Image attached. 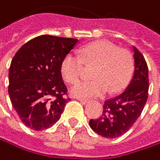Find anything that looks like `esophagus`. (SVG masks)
<instances>
[{"label": "esophagus", "mask_w": 160, "mask_h": 160, "mask_svg": "<svg viewBox=\"0 0 160 160\" xmlns=\"http://www.w3.org/2000/svg\"><path fill=\"white\" fill-rule=\"evenodd\" d=\"M79 102H82V104H85V103H87L88 102V99H86V98H77Z\"/></svg>", "instance_id": "34e87169"}]
</instances>
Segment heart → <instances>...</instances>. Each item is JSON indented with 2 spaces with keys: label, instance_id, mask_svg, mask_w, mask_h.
<instances>
[{
  "label": "heart",
  "instance_id": "1",
  "mask_svg": "<svg viewBox=\"0 0 160 160\" xmlns=\"http://www.w3.org/2000/svg\"><path fill=\"white\" fill-rule=\"evenodd\" d=\"M84 63L94 67V81L77 83L71 94L78 98L103 96L109 90L117 93L128 84L133 73L134 62L131 53L125 48H118L108 41H97L86 45L81 51V57L68 53L61 62L60 70L68 83H76L82 77Z\"/></svg>",
  "mask_w": 160,
  "mask_h": 160
}]
</instances>
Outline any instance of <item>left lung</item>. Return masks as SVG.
<instances>
[{
	"label": "left lung",
	"mask_w": 160,
	"mask_h": 160,
	"mask_svg": "<svg viewBox=\"0 0 160 160\" xmlns=\"http://www.w3.org/2000/svg\"><path fill=\"white\" fill-rule=\"evenodd\" d=\"M134 73L126 90L119 96L108 99L103 105V113L91 119L89 125L98 135L113 139L128 132L140 117L148 98V66L143 55L133 47Z\"/></svg>",
	"instance_id": "1"
}]
</instances>
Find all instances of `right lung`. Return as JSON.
<instances>
[{"label":"right lung","mask_w":160,"mask_h":160,"mask_svg":"<svg viewBox=\"0 0 160 160\" xmlns=\"http://www.w3.org/2000/svg\"><path fill=\"white\" fill-rule=\"evenodd\" d=\"M78 39L43 34L25 43L9 68L8 94L21 122L40 131L53 126L66 102L60 66Z\"/></svg>","instance_id":"obj_1"}]
</instances>
